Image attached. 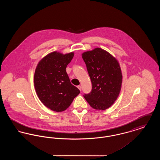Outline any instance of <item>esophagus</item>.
<instances>
[{
    "mask_svg": "<svg viewBox=\"0 0 160 160\" xmlns=\"http://www.w3.org/2000/svg\"><path fill=\"white\" fill-rule=\"evenodd\" d=\"M77 88H78V89L80 91H82V86H80V85H79V86H77Z\"/></svg>",
    "mask_w": 160,
    "mask_h": 160,
    "instance_id": "34e87169",
    "label": "esophagus"
}]
</instances>
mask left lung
<instances>
[{"label":"left lung","mask_w":160,"mask_h":160,"mask_svg":"<svg viewBox=\"0 0 160 160\" xmlns=\"http://www.w3.org/2000/svg\"><path fill=\"white\" fill-rule=\"evenodd\" d=\"M91 80L92 91L84 98L94 109L106 110L114 104L121 89L122 74L119 63L101 48L82 54Z\"/></svg>","instance_id":"obj_1"}]
</instances>
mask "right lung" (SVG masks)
<instances>
[{"mask_svg": "<svg viewBox=\"0 0 160 160\" xmlns=\"http://www.w3.org/2000/svg\"><path fill=\"white\" fill-rule=\"evenodd\" d=\"M74 53L53 52L38 62L34 74V86L41 102L54 112H61L68 108L80 93L70 82L66 68Z\"/></svg>", "mask_w": 160, "mask_h": 160, "instance_id": "add662e5", "label": "right lung"}]
</instances>
